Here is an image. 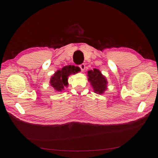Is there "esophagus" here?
Here are the masks:
<instances>
[{"instance_id":"1","label":"esophagus","mask_w":158,"mask_h":158,"mask_svg":"<svg viewBox=\"0 0 158 158\" xmlns=\"http://www.w3.org/2000/svg\"><path fill=\"white\" fill-rule=\"evenodd\" d=\"M79 68H80V69L82 70V71L83 72L84 70L85 69V65L84 64H80V65H79Z\"/></svg>"}]
</instances>
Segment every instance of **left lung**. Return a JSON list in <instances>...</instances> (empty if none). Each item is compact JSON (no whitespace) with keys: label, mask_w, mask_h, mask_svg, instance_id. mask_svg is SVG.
<instances>
[{"label":"left lung","mask_w":158,"mask_h":158,"mask_svg":"<svg viewBox=\"0 0 158 158\" xmlns=\"http://www.w3.org/2000/svg\"><path fill=\"white\" fill-rule=\"evenodd\" d=\"M88 80L93 86V91L95 93L101 94L107 90V80L101 72L97 69L88 71Z\"/></svg>","instance_id":"left-lung-1"}]
</instances>
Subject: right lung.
<instances>
[{
	"label": "right lung",
	"instance_id": "1",
	"mask_svg": "<svg viewBox=\"0 0 158 158\" xmlns=\"http://www.w3.org/2000/svg\"><path fill=\"white\" fill-rule=\"evenodd\" d=\"M80 69L74 65H66L61 69L56 72L50 80V85L53 87L55 92H61L64 86L68 85V78L70 74H75L80 72Z\"/></svg>",
	"mask_w": 158,
	"mask_h": 158
}]
</instances>
